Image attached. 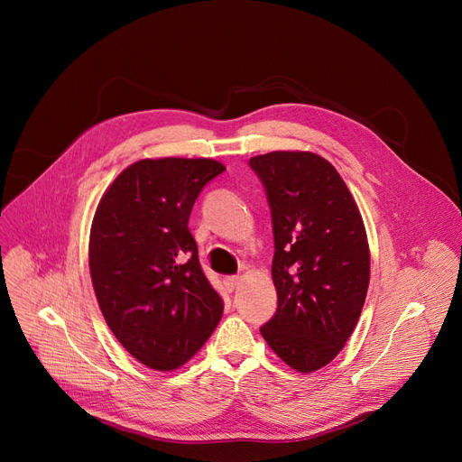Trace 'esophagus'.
<instances>
[{"label": "esophagus", "instance_id": "obj_1", "mask_svg": "<svg viewBox=\"0 0 462 462\" xmlns=\"http://www.w3.org/2000/svg\"><path fill=\"white\" fill-rule=\"evenodd\" d=\"M241 283V278L239 276H230V278H225V287L232 292L237 285Z\"/></svg>", "mask_w": 462, "mask_h": 462}]
</instances>
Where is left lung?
Segmentation results:
<instances>
[{
	"label": "left lung",
	"mask_w": 462,
	"mask_h": 462,
	"mask_svg": "<svg viewBox=\"0 0 462 462\" xmlns=\"http://www.w3.org/2000/svg\"><path fill=\"white\" fill-rule=\"evenodd\" d=\"M273 214L276 314L259 331L292 369L312 373L353 335L369 287L360 210L335 166L310 152L250 159Z\"/></svg>",
	"instance_id": "1"
}]
</instances>
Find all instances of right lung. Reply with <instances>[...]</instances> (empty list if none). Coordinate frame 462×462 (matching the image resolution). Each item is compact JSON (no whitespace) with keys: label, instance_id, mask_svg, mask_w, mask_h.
Here are the masks:
<instances>
[{"label":"right lung","instance_id":"right-lung-1","mask_svg":"<svg viewBox=\"0 0 462 462\" xmlns=\"http://www.w3.org/2000/svg\"><path fill=\"white\" fill-rule=\"evenodd\" d=\"M223 171L214 159H143L97 207L89 271L100 310L122 347L155 371L186 364L223 316L188 228L197 195Z\"/></svg>","mask_w":462,"mask_h":462}]
</instances>
